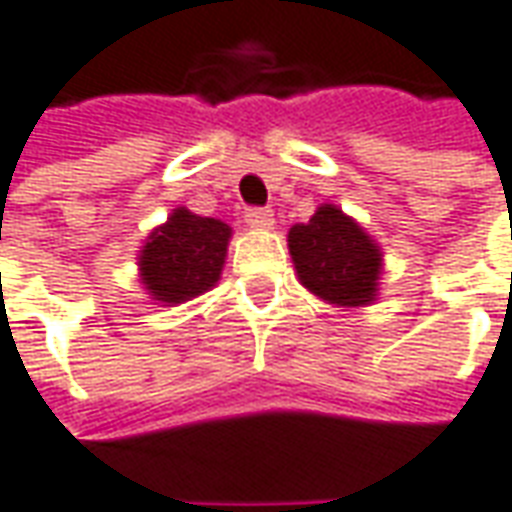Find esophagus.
Listing matches in <instances>:
<instances>
[{
  "label": "esophagus",
  "mask_w": 512,
  "mask_h": 512,
  "mask_svg": "<svg viewBox=\"0 0 512 512\" xmlns=\"http://www.w3.org/2000/svg\"><path fill=\"white\" fill-rule=\"evenodd\" d=\"M245 222H248L250 228H273V209H264V206H250L245 209Z\"/></svg>",
  "instance_id": "1"
}]
</instances>
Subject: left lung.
Wrapping results in <instances>:
<instances>
[{"mask_svg": "<svg viewBox=\"0 0 512 512\" xmlns=\"http://www.w3.org/2000/svg\"><path fill=\"white\" fill-rule=\"evenodd\" d=\"M290 253L306 290L337 306H365L376 295L382 253L351 217L320 206L290 231Z\"/></svg>", "mask_w": 512, "mask_h": 512, "instance_id": "left-lung-1", "label": "left lung"}]
</instances>
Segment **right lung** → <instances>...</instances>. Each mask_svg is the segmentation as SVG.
I'll use <instances>...</instances> for the list:
<instances>
[{
	"mask_svg": "<svg viewBox=\"0 0 512 512\" xmlns=\"http://www.w3.org/2000/svg\"><path fill=\"white\" fill-rule=\"evenodd\" d=\"M231 228L211 217L175 209L142 250V281L155 301L181 303L211 290L225 264Z\"/></svg>",
	"mask_w": 512,
	"mask_h": 512,
	"instance_id": "right-lung-1",
	"label": "right lung"
}]
</instances>
